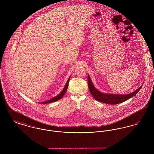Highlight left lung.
Returning <instances> with one entry per match:
<instances>
[{
  "mask_svg": "<svg viewBox=\"0 0 154 154\" xmlns=\"http://www.w3.org/2000/svg\"><path fill=\"white\" fill-rule=\"evenodd\" d=\"M88 84L89 89L91 95L93 96V97L97 101H99L100 102L103 103L110 104H117L128 100L133 96L136 95L143 86L141 85L135 91L128 95H116V94H104L99 92L97 89H96L94 85H93L89 75H88Z\"/></svg>",
  "mask_w": 154,
  "mask_h": 154,
  "instance_id": "obj_1",
  "label": "left lung"
}]
</instances>
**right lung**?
Here are the masks:
<instances>
[{
	"mask_svg": "<svg viewBox=\"0 0 154 154\" xmlns=\"http://www.w3.org/2000/svg\"><path fill=\"white\" fill-rule=\"evenodd\" d=\"M70 77H69V79H68V80H67V82H66V85H65V87L63 88V89L62 91L57 96H55V97H52V99H51L49 100H48V101L41 103H42V104H47V103H50L58 101L59 99H60L64 96V95L65 94V93H66L68 85H69V80H70Z\"/></svg>",
	"mask_w": 154,
	"mask_h": 154,
	"instance_id": "right-lung-1",
	"label": "right lung"
}]
</instances>
